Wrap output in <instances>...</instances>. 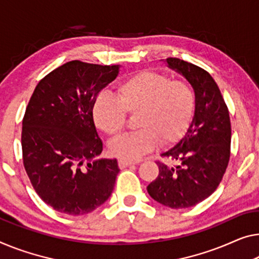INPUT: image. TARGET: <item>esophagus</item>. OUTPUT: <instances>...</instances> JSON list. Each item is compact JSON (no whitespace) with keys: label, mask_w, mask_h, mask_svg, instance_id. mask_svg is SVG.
<instances>
[{"label":"esophagus","mask_w":259,"mask_h":259,"mask_svg":"<svg viewBox=\"0 0 259 259\" xmlns=\"http://www.w3.org/2000/svg\"><path fill=\"white\" fill-rule=\"evenodd\" d=\"M135 163L134 161H130V160H124V159H119L118 160V165L121 168H124V167H128L130 165H134Z\"/></svg>","instance_id":"34e87169"}]
</instances>
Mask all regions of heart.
Instances as JSON below:
<instances>
[{
  "label": "heart",
  "mask_w": 259,
  "mask_h": 259,
  "mask_svg": "<svg viewBox=\"0 0 259 259\" xmlns=\"http://www.w3.org/2000/svg\"><path fill=\"white\" fill-rule=\"evenodd\" d=\"M196 98L190 84L172 81L166 75L143 71L123 80L116 98L101 94L93 106L95 125L115 137L124 129L126 113L136 115L140 130L111 142V154L124 160H137L158 144L178 142L190 128L195 114Z\"/></svg>",
  "instance_id": "b5f03b06"
}]
</instances>
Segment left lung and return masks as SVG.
Instances as JSON below:
<instances>
[{
	"mask_svg": "<svg viewBox=\"0 0 259 259\" xmlns=\"http://www.w3.org/2000/svg\"><path fill=\"white\" fill-rule=\"evenodd\" d=\"M166 63L192 84L195 114L185 136L161 154L179 165L158 161L159 175L146 190L157 202L178 209L203 201L221 183L230 158L231 125L228 107L209 73L178 58Z\"/></svg>",
	"mask_w": 259,
	"mask_h": 259,
	"instance_id": "obj_1",
	"label": "left lung"
}]
</instances>
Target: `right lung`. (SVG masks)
<instances>
[{"instance_id": "1", "label": "right lung", "mask_w": 259, "mask_h": 259, "mask_svg": "<svg viewBox=\"0 0 259 259\" xmlns=\"http://www.w3.org/2000/svg\"><path fill=\"white\" fill-rule=\"evenodd\" d=\"M118 72L119 65L68 61L38 82L26 107L23 164L39 198L60 213H91L114 190L117 160H94L103 144L93 106Z\"/></svg>"}]
</instances>
